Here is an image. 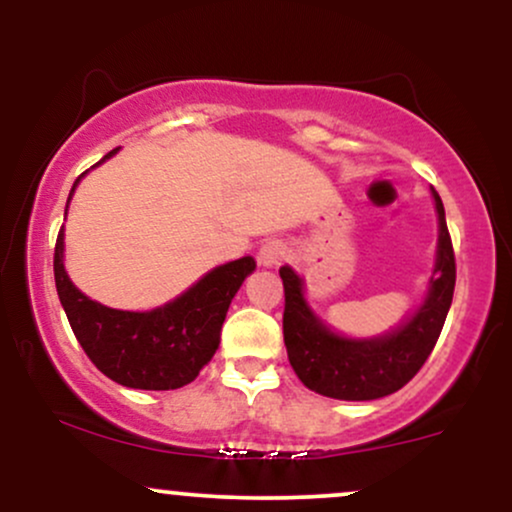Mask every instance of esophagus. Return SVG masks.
I'll return each instance as SVG.
<instances>
[{
	"mask_svg": "<svg viewBox=\"0 0 512 512\" xmlns=\"http://www.w3.org/2000/svg\"><path fill=\"white\" fill-rule=\"evenodd\" d=\"M284 257L286 245L281 243V240H267L260 248V252H257V262H260L262 267H274V264H279Z\"/></svg>",
	"mask_w": 512,
	"mask_h": 512,
	"instance_id": "34e87169",
	"label": "esophagus"
}]
</instances>
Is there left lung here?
Here are the masks:
<instances>
[{
    "label": "left lung",
    "mask_w": 512,
    "mask_h": 512,
    "mask_svg": "<svg viewBox=\"0 0 512 512\" xmlns=\"http://www.w3.org/2000/svg\"><path fill=\"white\" fill-rule=\"evenodd\" d=\"M438 214L436 264L424 301L392 327L375 337H346L327 325L305 298L303 276L284 264V344L301 383L317 395L346 402H368L397 392L419 373L431 356L448 317L455 291V255L445 223L443 199L431 187Z\"/></svg>",
    "instance_id": "1"
}]
</instances>
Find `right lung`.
Returning a JSON list of instances; mask_svg holds the SVG:
<instances>
[{"instance_id":"add662e5","label":"right lung","mask_w":512,"mask_h":512,"mask_svg":"<svg viewBox=\"0 0 512 512\" xmlns=\"http://www.w3.org/2000/svg\"><path fill=\"white\" fill-rule=\"evenodd\" d=\"M117 151L105 154L93 168ZM84 175L76 178L67 209ZM255 267V257L245 255L214 267L158 308L117 310L88 298L69 279L64 267V226L55 245L57 296L74 337L103 375L134 390H178L197 378L219 349L228 305Z\"/></svg>"}]
</instances>
